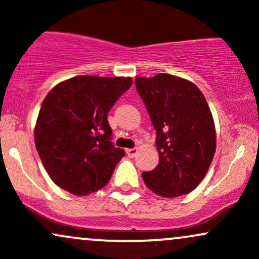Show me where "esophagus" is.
<instances>
[{
    "label": "esophagus",
    "instance_id": "esophagus-1",
    "mask_svg": "<svg viewBox=\"0 0 259 259\" xmlns=\"http://www.w3.org/2000/svg\"><path fill=\"white\" fill-rule=\"evenodd\" d=\"M127 154H128V157H136V154H137L138 152V148H130V149H126Z\"/></svg>",
    "mask_w": 259,
    "mask_h": 259
}]
</instances>
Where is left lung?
Here are the masks:
<instances>
[{"label":"left lung","mask_w":259,"mask_h":259,"mask_svg":"<svg viewBox=\"0 0 259 259\" xmlns=\"http://www.w3.org/2000/svg\"><path fill=\"white\" fill-rule=\"evenodd\" d=\"M156 130L159 163L143 172L146 186L162 197H180L201 183L215 152V128L203 93L191 81L167 73L137 77Z\"/></svg>","instance_id":"8db88e82"}]
</instances>
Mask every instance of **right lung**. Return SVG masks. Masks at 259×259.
Here are the masks:
<instances>
[{
	"mask_svg": "<svg viewBox=\"0 0 259 259\" xmlns=\"http://www.w3.org/2000/svg\"><path fill=\"white\" fill-rule=\"evenodd\" d=\"M131 84V77L76 76L47 93L34 127V145L58 187L87 196L107 185L124 156L111 142L107 114Z\"/></svg>",
	"mask_w": 259,
	"mask_h": 259,
	"instance_id": "obj_1",
	"label": "right lung"
}]
</instances>
